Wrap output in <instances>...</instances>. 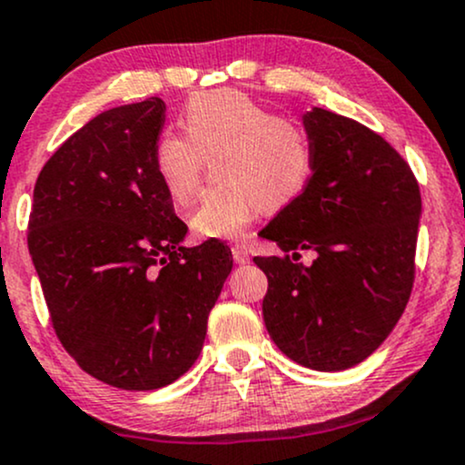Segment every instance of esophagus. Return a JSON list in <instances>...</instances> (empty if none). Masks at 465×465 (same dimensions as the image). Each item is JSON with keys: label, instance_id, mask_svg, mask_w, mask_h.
Here are the masks:
<instances>
[{"label": "esophagus", "instance_id": "obj_1", "mask_svg": "<svg viewBox=\"0 0 465 465\" xmlns=\"http://www.w3.org/2000/svg\"><path fill=\"white\" fill-rule=\"evenodd\" d=\"M231 250H232L234 263H239V265L248 263V261H250V252H248V248L243 246V243H234V246H232Z\"/></svg>", "mask_w": 465, "mask_h": 465}]
</instances>
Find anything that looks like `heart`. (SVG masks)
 I'll use <instances>...</instances> for the list:
<instances>
[{"label":"heart","mask_w":465,"mask_h":465,"mask_svg":"<svg viewBox=\"0 0 465 465\" xmlns=\"http://www.w3.org/2000/svg\"><path fill=\"white\" fill-rule=\"evenodd\" d=\"M183 134L155 138L153 171L175 206L193 200L204 158L219 184L202 195L191 228L202 237L232 239L261 213L292 204L307 189L314 153L294 120L274 116L246 94L200 92L182 112Z\"/></svg>","instance_id":"obj_1"}]
</instances>
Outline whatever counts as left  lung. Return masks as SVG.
<instances>
[{
	"instance_id": "left-lung-1",
	"label": "left lung",
	"mask_w": 465,
	"mask_h": 465,
	"mask_svg": "<svg viewBox=\"0 0 465 465\" xmlns=\"http://www.w3.org/2000/svg\"><path fill=\"white\" fill-rule=\"evenodd\" d=\"M302 127L310 184L259 232L285 252L254 257L268 276L263 321L294 362L342 371L387 341L409 302L421 197L404 158L364 124L314 107ZM299 249L315 250L312 266Z\"/></svg>"
}]
</instances>
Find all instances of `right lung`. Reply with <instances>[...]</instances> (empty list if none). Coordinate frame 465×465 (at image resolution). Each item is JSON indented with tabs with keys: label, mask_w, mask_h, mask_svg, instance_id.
<instances>
[{
	"label": "right lung",
	"mask_w": 465,
	"mask_h": 465,
	"mask_svg": "<svg viewBox=\"0 0 465 465\" xmlns=\"http://www.w3.org/2000/svg\"><path fill=\"white\" fill-rule=\"evenodd\" d=\"M164 112L151 96L70 135L36 177L28 223L61 345L83 371L124 391L189 371L232 270L219 239L182 246L189 228L153 171Z\"/></svg>",
	"instance_id": "1"
}]
</instances>
